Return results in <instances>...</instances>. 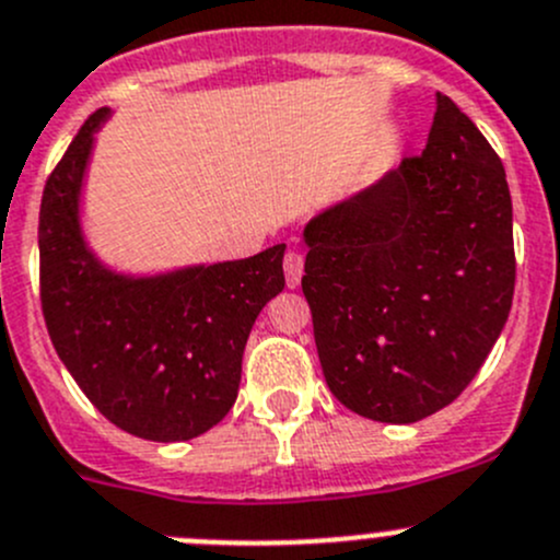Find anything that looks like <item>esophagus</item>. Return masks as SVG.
Wrapping results in <instances>:
<instances>
[{
  "mask_svg": "<svg viewBox=\"0 0 560 560\" xmlns=\"http://www.w3.org/2000/svg\"><path fill=\"white\" fill-rule=\"evenodd\" d=\"M282 269H285V282L288 288H296L302 282V272H304V258L299 253H285L282 258Z\"/></svg>",
  "mask_w": 560,
  "mask_h": 560,
  "instance_id": "34e87169",
  "label": "esophagus"
}]
</instances>
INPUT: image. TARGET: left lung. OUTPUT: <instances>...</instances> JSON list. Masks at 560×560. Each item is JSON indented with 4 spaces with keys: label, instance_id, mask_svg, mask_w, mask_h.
I'll return each mask as SVG.
<instances>
[{
    "label": "left lung",
    "instance_id": "8db88e82",
    "mask_svg": "<svg viewBox=\"0 0 560 560\" xmlns=\"http://www.w3.org/2000/svg\"><path fill=\"white\" fill-rule=\"evenodd\" d=\"M302 291L331 395L411 424L474 381L514 296L512 196L479 127L435 97L428 147L304 225Z\"/></svg>",
    "mask_w": 560,
    "mask_h": 560
}]
</instances>
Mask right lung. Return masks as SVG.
Here are the masks:
<instances>
[{"mask_svg":"<svg viewBox=\"0 0 560 560\" xmlns=\"http://www.w3.org/2000/svg\"><path fill=\"white\" fill-rule=\"evenodd\" d=\"M110 108L94 110L40 203V302L54 348L108 422L147 441H190L231 411L258 313L285 285L275 245L242 261L154 278L110 272L81 234V185Z\"/></svg>","mask_w":560,"mask_h":560,"instance_id":"1","label":"right lung"}]
</instances>
